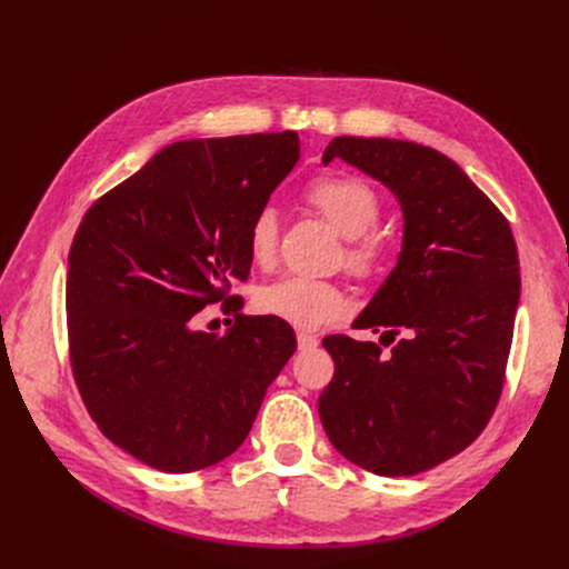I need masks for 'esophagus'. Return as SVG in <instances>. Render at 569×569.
<instances>
[{
    "instance_id": "1",
    "label": "esophagus",
    "mask_w": 569,
    "mask_h": 569,
    "mask_svg": "<svg viewBox=\"0 0 569 569\" xmlns=\"http://www.w3.org/2000/svg\"><path fill=\"white\" fill-rule=\"evenodd\" d=\"M297 341H299V349L301 351H313L318 347V339L313 335H306V332H299Z\"/></svg>"
}]
</instances>
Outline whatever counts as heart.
<instances>
[{
  "instance_id": "1",
  "label": "heart",
  "mask_w": 569,
  "mask_h": 569,
  "mask_svg": "<svg viewBox=\"0 0 569 569\" xmlns=\"http://www.w3.org/2000/svg\"><path fill=\"white\" fill-rule=\"evenodd\" d=\"M306 201L347 237L343 261L358 274H370L382 261V242L370 230L380 218V199L372 187L351 176H320L306 189ZM280 216L272 206L258 209L249 222L247 249L251 261L261 268L272 266L278 253ZM256 311L282 320L297 330H318L347 313L343 291L327 280L289 274L256 291Z\"/></svg>"
}]
</instances>
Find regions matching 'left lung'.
<instances>
[{
	"label": "left lung",
	"mask_w": 569,
	"mask_h": 569,
	"mask_svg": "<svg viewBox=\"0 0 569 569\" xmlns=\"http://www.w3.org/2000/svg\"><path fill=\"white\" fill-rule=\"evenodd\" d=\"M341 159L382 182L403 213L399 261L353 320L403 335L322 339L335 377L318 412L335 449L358 468L410 477L481 435L503 389L520 301V261L508 220L441 151L387 137H335Z\"/></svg>",
	"instance_id": "1"
}]
</instances>
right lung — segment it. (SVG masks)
<instances>
[{"mask_svg": "<svg viewBox=\"0 0 569 569\" xmlns=\"http://www.w3.org/2000/svg\"><path fill=\"white\" fill-rule=\"evenodd\" d=\"M299 134L184 140L92 203L68 253L71 366L101 435L161 472L211 468L244 443L295 330L237 313L249 222L299 161ZM222 300L226 336L193 316Z\"/></svg>", "mask_w": 569, "mask_h": 569, "instance_id": "add662e5", "label": "right lung"}]
</instances>
